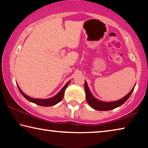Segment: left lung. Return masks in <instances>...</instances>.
I'll return each mask as SVG.
<instances>
[{"instance_id": "8db88e82", "label": "left lung", "mask_w": 148, "mask_h": 148, "mask_svg": "<svg viewBox=\"0 0 148 148\" xmlns=\"http://www.w3.org/2000/svg\"><path fill=\"white\" fill-rule=\"evenodd\" d=\"M135 86H134V88H132V90L127 94L126 96H125L123 98L120 99V100L114 101V102H102V101H100L98 100V99L94 98L93 95L92 94L91 92H90L89 88L88 86L86 81L85 80L84 89L86 92V101L88 104H89L90 106H91L92 108H94V110H99V111H108V110H113L114 108H116L120 106H122L123 103L126 102L127 99H128L130 98V96H131L132 92H133L134 88H135Z\"/></svg>"}]
</instances>
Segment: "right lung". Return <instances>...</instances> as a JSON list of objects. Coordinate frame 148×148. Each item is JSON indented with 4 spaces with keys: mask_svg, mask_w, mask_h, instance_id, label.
<instances>
[{
    "mask_svg": "<svg viewBox=\"0 0 148 148\" xmlns=\"http://www.w3.org/2000/svg\"><path fill=\"white\" fill-rule=\"evenodd\" d=\"M70 82V81L68 82L62 88V90L58 92V94H56V96H53L50 98H47V99H36V98H30V97L28 96L26 94H25L23 91H22L21 89L19 88L18 86L17 85V86H18V88L20 92H21V93L22 94V95L25 97L26 100H28V101H30V102H31L32 103H36V104H37V105L41 106L47 107V106H52L56 104V103H58L59 102H60V101L62 100L65 90H66V88H67L68 84H69Z\"/></svg>",
    "mask_w": 148,
    "mask_h": 148,
    "instance_id": "add662e5",
    "label": "right lung"
}]
</instances>
